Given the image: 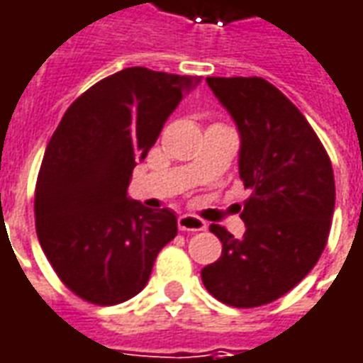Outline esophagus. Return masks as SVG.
<instances>
[{"label": "esophagus", "mask_w": 363, "mask_h": 363, "mask_svg": "<svg viewBox=\"0 0 363 363\" xmlns=\"http://www.w3.org/2000/svg\"><path fill=\"white\" fill-rule=\"evenodd\" d=\"M179 230H182V232H204L206 222L192 216V214H182V216H179Z\"/></svg>", "instance_id": "34e87169"}]
</instances>
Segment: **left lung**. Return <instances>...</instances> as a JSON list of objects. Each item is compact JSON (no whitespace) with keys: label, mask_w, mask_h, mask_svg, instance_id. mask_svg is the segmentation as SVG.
<instances>
[{"label":"left lung","mask_w":363,"mask_h":363,"mask_svg":"<svg viewBox=\"0 0 363 363\" xmlns=\"http://www.w3.org/2000/svg\"><path fill=\"white\" fill-rule=\"evenodd\" d=\"M206 82L240 131V179L250 199L240 208L243 238L210 225L222 255L200 277L218 301L253 308L277 301L316 265L330 234L334 173L311 123L271 82L257 76Z\"/></svg>","instance_id":"left-lung-1"}]
</instances>
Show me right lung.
<instances>
[{
  "label": "right lung",
  "instance_id": "1",
  "mask_svg": "<svg viewBox=\"0 0 363 363\" xmlns=\"http://www.w3.org/2000/svg\"><path fill=\"white\" fill-rule=\"evenodd\" d=\"M194 84L199 78L123 68L76 98L50 138L35 189L37 235L58 279L92 305L138 295L177 235L173 210L129 200L128 186Z\"/></svg>",
  "mask_w": 363,
  "mask_h": 363
}]
</instances>
